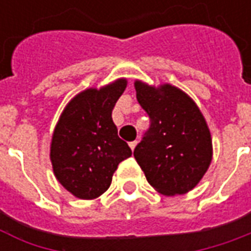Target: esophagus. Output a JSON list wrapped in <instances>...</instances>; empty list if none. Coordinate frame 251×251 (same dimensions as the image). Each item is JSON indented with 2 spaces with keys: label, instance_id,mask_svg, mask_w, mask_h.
<instances>
[{
  "label": "esophagus",
  "instance_id": "obj_1",
  "mask_svg": "<svg viewBox=\"0 0 251 251\" xmlns=\"http://www.w3.org/2000/svg\"><path fill=\"white\" fill-rule=\"evenodd\" d=\"M129 147H130L131 151H134V148L137 147V141H131V142H129Z\"/></svg>",
  "mask_w": 251,
  "mask_h": 251
}]
</instances>
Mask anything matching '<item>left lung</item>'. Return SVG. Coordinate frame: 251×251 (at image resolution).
Segmentation results:
<instances>
[{
    "instance_id": "left-lung-1",
    "label": "left lung",
    "mask_w": 251,
    "mask_h": 251,
    "mask_svg": "<svg viewBox=\"0 0 251 251\" xmlns=\"http://www.w3.org/2000/svg\"><path fill=\"white\" fill-rule=\"evenodd\" d=\"M151 127L134 149L148 183L165 196L194 189L210 167L212 138L204 115L188 94L169 83L134 82Z\"/></svg>"
}]
</instances>
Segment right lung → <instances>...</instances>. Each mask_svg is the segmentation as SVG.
I'll use <instances>...</instances> for the list:
<instances>
[{"label": "right lung", "mask_w": 251, "mask_h": 251, "mask_svg": "<svg viewBox=\"0 0 251 251\" xmlns=\"http://www.w3.org/2000/svg\"><path fill=\"white\" fill-rule=\"evenodd\" d=\"M126 86L127 80L120 77L100 88H86L59 117L50 158L57 181L77 199H97L106 192L118 164L131 156L111 118Z\"/></svg>", "instance_id": "1"}]
</instances>
